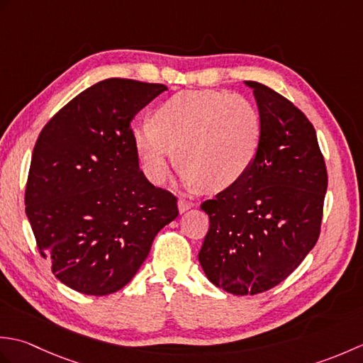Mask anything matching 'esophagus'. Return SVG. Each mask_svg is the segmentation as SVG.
<instances>
[{"label": "esophagus", "mask_w": 363, "mask_h": 363, "mask_svg": "<svg viewBox=\"0 0 363 363\" xmlns=\"http://www.w3.org/2000/svg\"><path fill=\"white\" fill-rule=\"evenodd\" d=\"M194 206H195L194 201H189V199H184V198H181L179 201H177V209H179L181 213L187 212V211L191 209V207H194Z\"/></svg>", "instance_id": "esophagus-1"}]
</instances>
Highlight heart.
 <instances>
[{
    "instance_id": "b5f03b06",
    "label": "heart",
    "mask_w": 363,
    "mask_h": 363,
    "mask_svg": "<svg viewBox=\"0 0 363 363\" xmlns=\"http://www.w3.org/2000/svg\"><path fill=\"white\" fill-rule=\"evenodd\" d=\"M262 121L248 99L223 90H186L162 101L152 123L134 128L145 176L165 181L174 159L186 181L207 191L234 186L257 156Z\"/></svg>"
}]
</instances>
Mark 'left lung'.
<instances>
[{
  "mask_svg": "<svg viewBox=\"0 0 363 363\" xmlns=\"http://www.w3.org/2000/svg\"><path fill=\"white\" fill-rule=\"evenodd\" d=\"M245 84L259 107L260 146L240 181L201 204L211 225L198 254L207 279L242 296L276 287L304 260L328 189L312 123L273 89Z\"/></svg>",
  "mask_w": 363,
  "mask_h": 363,
  "instance_id": "1",
  "label": "left lung"
}]
</instances>
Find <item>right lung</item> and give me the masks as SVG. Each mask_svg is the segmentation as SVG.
Here are the masks:
<instances>
[{
  "instance_id": "add662e5",
  "label": "right lung",
  "mask_w": 363,
  "mask_h": 363,
  "mask_svg": "<svg viewBox=\"0 0 363 363\" xmlns=\"http://www.w3.org/2000/svg\"><path fill=\"white\" fill-rule=\"evenodd\" d=\"M164 84L104 79L81 91L38 135L26 182L37 248L57 279L111 295L133 279L177 199L138 167L130 121Z\"/></svg>"
}]
</instances>
